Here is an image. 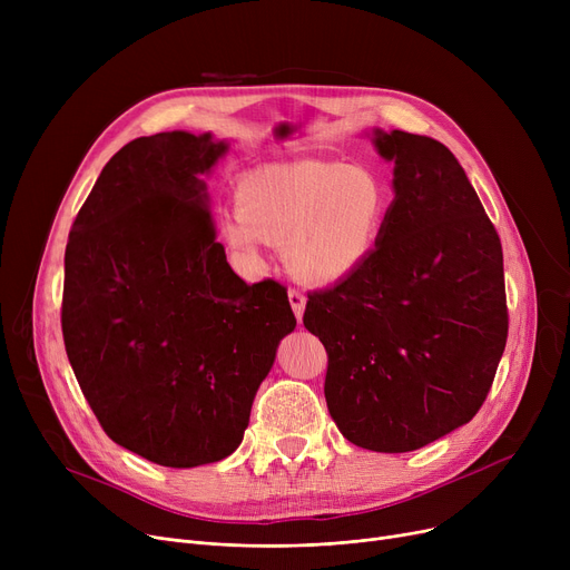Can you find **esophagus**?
<instances>
[{"mask_svg":"<svg viewBox=\"0 0 570 570\" xmlns=\"http://www.w3.org/2000/svg\"><path fill=\"white\" fill-rule=\"evenodd\" d=\"M288 303H291V307H293V314H295L297 323H301V321H303V314H305V305H307L305 293L291 288V291H288Z\"/></svg>","mask_w":570,"mask_h":570,"instance_id":"obj_1","label":"esophagus"}]
</instances>
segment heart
<instances>
[{"instance_id": "heart-1", "label": "heart", "mask_w": 570, "mask_h": 570, "mask_svg": "<svg viewBox=\"0 0 570 570\" xmlns=\"http://www.w3.org/2000/svg\"><path fill=\"white\" fill-rule=\"evenodd\" d=\"M237 215L222 224L226 243L256 256L261 239L286 245V263L309 284L353 275L374 252L391 209L381 179L323 159L269 164L239 177Z\"/></svg>"}]
</instances>
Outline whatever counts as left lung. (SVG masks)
<instances>
[{
    "mask_svg": "<svg viewBox=\"0 0 570 570\" xmlns=\"http://www.w3.org/2000/svg\"><path fill=\"white\" fill-rule=\"evenodd\" d=\"M395 161V200L370 258L312 291L303 323L327 353L325 402L340 432L409 453L483 406L508 337L501 239L455 155L374 131Z\"/></svg>",
    "mask_w": 570,
    "mask_h": 570,
    "instance_id": "left-lung-1",
    "label": "left lung"
}]
</instances>
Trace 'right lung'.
<instances>
[{"mask_svg": "<svg viewBox=\"0 0 570 570\" xmlns=\"http://www.w3.org/2000/svg\"><path fill=\"white\" fill-rule=\"evenodd\" d=\"M209 134L127 142L71 226L62 335L104 432L173 469L228 458L295 316L286 286L247 284L228 261L203 175Z\"/></svg>", "mask_w": 570, "mask_h": 570, "instance_id": "add662e5", "label": "right lung"}]
</instances>
